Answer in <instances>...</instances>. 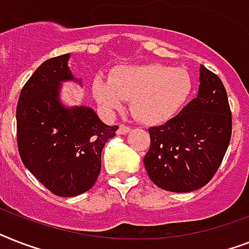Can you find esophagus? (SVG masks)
<instances>
[{
    "label": "esophagus",
    "instance_id": "esophagus-1",
    "mask_svg": "<svg viewBox=\"0 0 249 249\" xmlns=\"http://www.w3.org/2000/svg\"><path fill=\"white\" fill-rule=\"evenodd\" d=\"M129 132H130V128H129V126H126V125H120L116 133L119 136H124V134H128Z\"/></svg>",
    "mask_w": 249,
    "mask_h": 249
}]
</instances>
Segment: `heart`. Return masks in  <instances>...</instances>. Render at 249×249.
Masks as SVG:
<instances>
[{
    "mask_svg": "<svg viewBox=\"0 0 249 249\" xmlns=\"http://www.w3.org/2000/svg\"><path fill=\"white\" fill-rule=\"evenodd\" d=\"M193 89V79L185 68L163 64L120 66L111 77L98 76L91 93L108 115L120 111L125 99L130 101L133 116L143 124H159L169 120L181 109Z\"/></svg>",
    "mask_w": 249,
    "mask_h": 249,
    "instance_id": "b5f03b06",
    "label": "heart"
}]
</instances>
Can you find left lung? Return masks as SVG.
Instances as JSON below:
<instances>
[{
    "label": "left lung",
    "instance_id": "8db88e82",
    "mask_svg": "<svg viewBox=\"0 0 249 249\" xmlns=\"http://www.w3.org/2000/svg\"><path fill=\"white\" fill-rule=\"evenodd\" d=\"M197 95L177 116L148 129L143 159L160 189L190 193L207 185L218 169L231 138V112L220 77L200 66Z\"/></svg>",
    "mask_w": 249,
    "mask_h": 249
}]
</instances>
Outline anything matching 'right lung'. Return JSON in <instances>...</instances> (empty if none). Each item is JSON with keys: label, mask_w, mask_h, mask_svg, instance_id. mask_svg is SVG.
<instances>
[{"label": "right lung", "mask_w": 249, "mask_h": 249, "mask_svg": "<svg viewBox=\"0 0 249 249\" xmlns=\"http://www.w3.org/2000/svg\"><path fill=\"white\" fill-rule=\"evenodd\" d=\"M70 54L45 60L23 86L17 107L19 155L25 168L48 190L70 197L94 186L102 150L119 126L106 125L90 107H67L62 84L75 81Z\"/></svg>", "instance_id": "1"}]
</instances>
